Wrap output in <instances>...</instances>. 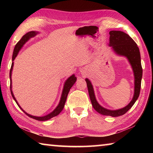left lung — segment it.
I'll return each instance as SVG.
<instances>
[{"instance_id": "8db88e82", "label": "left lung", "mask_w": 153, "mask_h": 153, "mask_svg": "<svg viewBox=\"0 0 153 153\" xmlns=\"http://www.w3.org/2000/svg\"><path fill=\"white\" fill-rule=\"evenodd\" d=\"M109 44L112 50L116 55L125 56L130 63L134 76V94L129 104L125 107L117 110H109L102 107L96 99L93 86L90 80L86 78L88 90L93 108L100 114L111 117L123 115L134 105L139 97L140 92L141 80L142 77V68L141 65L140 53L136 43L128 34L121 31H111L109 32Z\"/></svg>"}]
</instances>
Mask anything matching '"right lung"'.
<instances>
[{
  "instance_id": "obj_1",
  "label": "right lung",
  "mask_w": 153,
  "mask_h": 153,
  "mask_svg": "<svg viewBox=\"0 0 153 153\" xmlns=\"http://www.w3.org/2000/svg\"><path fill=\"white\" fill-rule=\"evenodd\" d=\"M38 33V32H36V31H31V32H27V33H25L24 36H23V37L21 38V40L19 41L17 43V45H15V48H14V51H13V57H12V64H11V70H10V74H9V76H10V80H11V84H10V89H11V95L13 98V99L15 100V101L16 102V103L17 104V105L19 106V108L22 109L24 112L26 114L27 116H29L31 118H33L34 119V120H38V121H46V120H50V119L53 118L54 117H55V116L58 115L59 113H60L62 110L64 108V106L65 104V102H66V99H67V95H68V93L69 92V90H70L71 88L73 86V85L75 84V82H76L77 78L75 76V75H72L69 77L67 79V80L65 82L64 84V86H63V91H62V94H61V99H60V101H59V105H57V107H56L54 111H52L51 113H50L48 115H45V116H42V117H37V116H33L32 115H30V114L27 113L25 111H24V110L23 109V108L20 107V105L18 104V102L17 101L16 98H15L14 97V94L13 93L12 91V79H11V75H12V71H13V65H14V62L13 61L15 60V59L16 58V56H17L18 53H19V51L21 50V48L23 47V46H24L25 43H26L28 40H29L31 38H33L35 36H36Z\"/></svg>"
}]
</instances>
